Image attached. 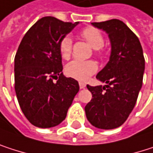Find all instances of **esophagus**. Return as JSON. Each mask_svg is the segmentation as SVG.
Here are the masks:
<instances>
[{"label":"esophagus","mask_w":153,"mask_h":153,"mask_svg":"<svg viewBox=\"0 0 153 153\" xmlns=\"http://www.w3.org/2000/svg\"><path fill=\"white\" fill-rule=\"evenodd\" d=\"M86 86V85L85 84V83H83V82H79V87H80V89H83V88H85Z\"/></svg>","instance_id":"34e87169"}]
</instances>
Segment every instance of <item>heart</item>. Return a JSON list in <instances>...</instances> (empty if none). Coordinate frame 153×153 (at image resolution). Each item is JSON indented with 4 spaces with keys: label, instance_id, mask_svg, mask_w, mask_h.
Segmentation results:
<instances>
[{
    "label": "heart",
    "instance_id": "b5f03b06",
    "mask_svg": "<svg viewBox=\"0 0 153 153\" xmlns=\"http://www.w3.org/2000/svg\"><path fill=\"white\" fill-rule=\"evenodd\" d=\"M82 36L85 40L95 49V54L102 55L101 48L104 44V38L102 33L94 27H86L81 32ZM59 53L62 59H68L71 55L72 51V40L68 36H65L61 39L59 42ZM98 69V66L94 60H73L69 62L66 67V74L76 80L86 81L93 76Z\"/></svg>",
    "mask_w": 153,
    "mask_h": 153
}]
</instances>
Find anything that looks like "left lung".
<instances>
[{"label":"left lung","instance_id":"left-lung-1","mask_svg":"<svg viewBox=\"0 0 153 153\" xmlns=\"http://www.w3.org/2000/svg\"><path fill=\"white\" fill-rule=\"evenodd\" d=\"M105 31L111 52L107 65L96 78L104 86L86 85L93 98L85 107L88 121L100 129L120 126L132 112L143 85L145 60L138 37L119 19L94 22Z\"/></svg>","mask_w":153,"mask_h":153}]
</instances>
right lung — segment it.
<instances>
[{"label": "right lung", "instance_id": "add662e5", "mask_svg": "<svg viewBox=\"0 0 153 153\" xmlns=\"http://www.w3.org/2000/svg\"><path fill=\"white\" fill-rule=\"evenodd\" d=\"M78 24L43 17L29 28L19 46L14 59L15 91L22 112L37 127L60 124L79 91L78 82L62 73L59 49L61 39Z\"/></svg>", "mask_w": 153, "mask_h": 153}]
</instances>
